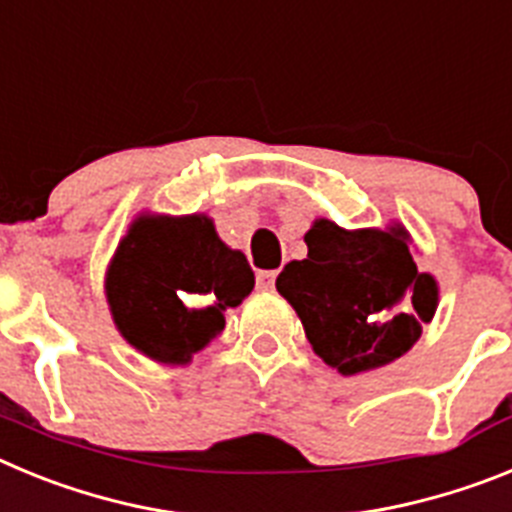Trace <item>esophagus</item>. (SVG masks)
I'll use <instances>...</instances> for the list:
<instances>
[{"mask_svg": "<svg viewBox=\"0 0 512 512\" xmlns=\"http://www.w3.org/2000/svg\"><path fill=\"white\" fill-rule=\"evenodd\" d=\"M274 282H277V271H259L256 274V284H259V289H274Z\"/></svg>", "mask_w": 512, "mask_h": 512, "instance_id": "obj_1", "label": "esophagus"}]
</instances>
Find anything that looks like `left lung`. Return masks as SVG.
<instances>
[{
  "label": "left lung",
  "mask_w": 512,
  "mask_h": 512,
  "mask_svg": "<svg viewBox=\"0 0 512 512\" xmlns=\"http://www.w3.org/2000/svg\"><path fill=\"white\" fill-rule=\"evenodd\" d=\"M305 243L307 259L289 261L277 289L312 351L343 377L408 354L436 315L438 282L415 264L405 225L346 230L318 217Z\"/></svg>",
  "instance_id": "8db88e82"
}]
</instances>
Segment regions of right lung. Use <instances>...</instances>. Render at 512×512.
I'll list each match as a JSON object with an SVG mask.
<instances>
[{
	"label": "right lung",
	"mask_w": 512,
	"mask_h": 512,
	"mask_svg": "<svg viewBox=\"0 0 512 512\" xmlns=\"http://www.w3.org/2000/svg\"><path fill=\"white\" fill-rule=\"evenodd\" d=\"M253 271L225 246L212 217L140 212L104 274L120 336L158 364H189L225 328V310L251 295Z\"/></svg>",
	"instance_id": "1"
}]
</instances>
